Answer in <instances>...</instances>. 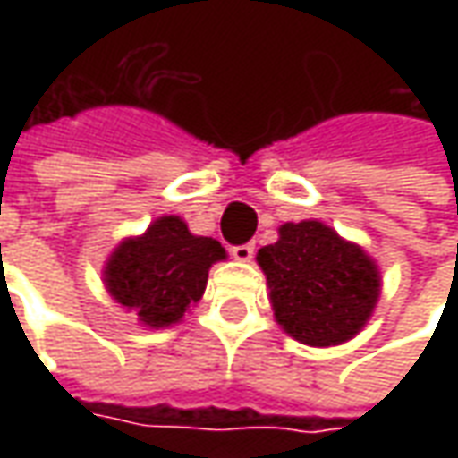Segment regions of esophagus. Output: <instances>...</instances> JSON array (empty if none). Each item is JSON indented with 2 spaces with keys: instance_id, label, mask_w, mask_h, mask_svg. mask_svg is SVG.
<instances>
[{
  "instance_id": "obj_1",
  "label": "esophagus",
  "mask_w": 458,
  "mask_h": 458,
  "mask_svg": "<svg viewBox=\"0 0 458 458\" xmlns=\"http://www.w3.org/2000/svg\"><path fill=\"white\" fill-rule=\"evenodd\" d=\"M232 257L239 259V262H250L255 257V244H237V247H232Z\"/></svg>"
}]
</instances>
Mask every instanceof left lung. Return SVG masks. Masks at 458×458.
Instances as JSON below:
<instances>
[{
  "mask_svg": "<svg viewBox=\"0 0 458 458\" xmlns=\"http://www.w3.org/2000/svg\"><path fill=\"white\" fill-rule=\"evenodd\" d=\"M277 234L257 252L275 321L308 346L354 339L379 301L377 262L321 221H288Z\"/></svg>",
  "mask_w": 458,
  "mask_h": 458,
  "instance_id": "obj_1",
  "label": "left lung"
}]
</instances>
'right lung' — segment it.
Wrapping results in <instances>:
<instances>
[{"mask_svg":"<svg viewBox=\"0 0 458 458\" xmlns=\"http://www.w3.org/2000/svg\"><path fill=\"white\" fill-rule=\"evenodd\" d=\"M226 259L216 239L196 237L181 216H160L145 234L124 239L104 267V285L119 306L150 328L178 324L201 301L208 270Z\"/></svg>","mask_w":458,"mask_h":458,"instance_id":"obj_1","label":"right lung"}]
</instances>
